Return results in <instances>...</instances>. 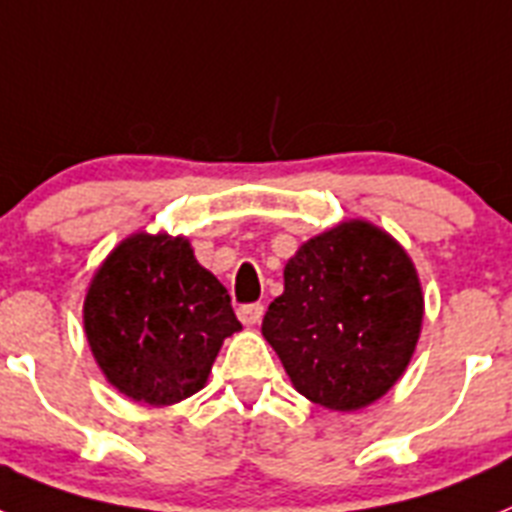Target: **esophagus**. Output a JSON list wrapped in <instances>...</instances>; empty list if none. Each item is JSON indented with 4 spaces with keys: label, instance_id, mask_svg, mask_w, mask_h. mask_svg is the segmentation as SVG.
I'll use <instances>...</instances> for the list:
<instances>
[{
    "label": "esophagus",
    "instance_id": "esophagus-1",
    "mask_svg": "<svg viewBox=\"0 0 512 512\" xmlns=\"http://www.w3.org/2000/svg\"><path fill=\"white\" fill-rule=\"evenodd\" d=\"M236 315H239V320L244 322V325H257V322L263 320L265 315V307L260 302L255 304H242V307L236 309Z\"/></svg>",
    "mask_w": 512,
    "mask_h": 512
}]
</instances>
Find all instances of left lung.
<instances>
[{"instance_id": "8db88e82", "label": "left lung", "mask_w": 512, "mask_h": 512, "mask_svg": "<svg viewBox=\"0 0 512 512\" xmlns=\"http://www.w3.org/2000/svg\"><path fill=\"white\" fill-rule=\"evenodd\" d=\"M422 315L409 255L372 223L349 221L309 239L286 263L263 336L304 398L354 411L403 375Z\"/></svg>"}]
</instances>
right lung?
<instances>
[{
  "instance_id": "obj_1",
  "label": "right lung",
  "mask_w": 512,
  "mask_h": 512,
  "mask_svg": "<svg viewBox=\"0 0 512 512\" xmlns=\"http://www.w3.org/2000/svg\"><path fill=\"white\" fill-rule=\"evenodd\" d=\"M85 336L124 395L169 406L203 388L223 338L242 330L229 291L182 236L135 234L101 265L85 296Z\"/></svg>"
}]
</instances>
